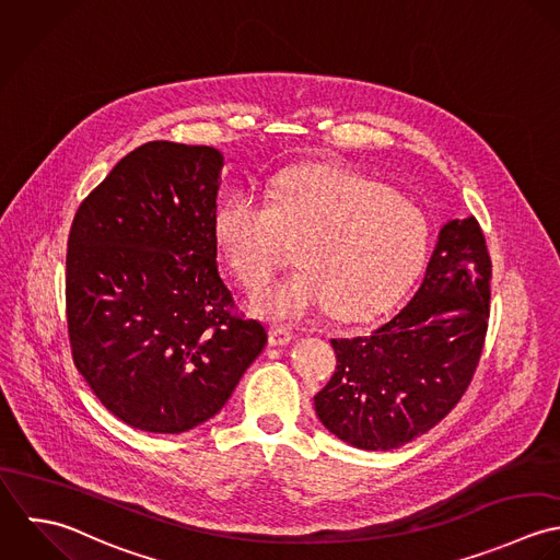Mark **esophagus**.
Returning <instances> with one entry per match:
<instances>
[{"mask_svg":"<svg viewBox=\"0 0 560 560\" xmlns=\"http://www.w3.org/2000/svg\"><path fill=\"white\" fill-rule=\"evenodd\" d=\"M270 343L272 346H283V343H290L294 339V331L285 329V327H270Z\"/></svg>","mask_w":560,"mask_h":560,"instance_id":"esophagus-1","label":"esophagus"}]
</instances>
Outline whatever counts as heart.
Listing matches in <instances>:
<instances>
[{"instance_id": "obj_1", "label": "heart", "mask_w": 560, "mask_h": 560, "mask_svg": "<svg viewBox=\"0 0 560 560\" xmlns=\"http://www.w3.org/2000/svg\"><path fill=\"white\" fill-rule=\"evenodd\" d=\"M214 233L233 275L253 292L299 246L303 268L257 299L272 320H301L329 305L339 318H368L413 283L431 248L422 208L334 166L277 175L266 201L253 190L231 192L217 210Z\"/></svg>"}]
</instances>
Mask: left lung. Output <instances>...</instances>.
Returning <instances> with one entry per match:
<instances>
[{
    "instance_id": "1",
    "label": "left lung",
    "mask_w": 560,
    "mask_h": 560,
    "mask_svg": "<svg viewBox=\"0 0 560 560\" xmlns=\"http://www.w3.org/2000/svg\"><path fill=\"white\" fill-rule=\"evenodd\" d=\"M478 221L442 226L413 299L370 336L331 339L337 365L316 394L320 422L361 450H394L440 424L478 368L491 299Z\"/></svg>"
}]
</instances>
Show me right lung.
<instances>
[{
  "instance_id": "obj_1",
  "label": "right lung",
  "mask_w": 560,
  "mask_h": 560,
  "mask_svg": "<svg viewBox=\"0 0 560 560\" xmlns=\"http://www.w3.org/2000/svg\"><path fill=\"white\" fill-rule=\"evenodd\" d=\"M214 147L153 140L80 203L67 248L73 363L102 405L147 433L214 418L264 350L217 261Z\"/></svg>"
}]
</instances>
